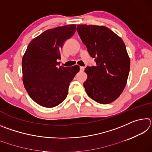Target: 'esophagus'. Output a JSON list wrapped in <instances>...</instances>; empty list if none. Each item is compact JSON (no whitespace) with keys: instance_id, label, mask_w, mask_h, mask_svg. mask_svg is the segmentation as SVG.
<instances>
[{"instance_id":"obj_1","label":"esophagus","mask_w":152,"mask_h":152,"mask_svg":"<svg viewBox=\"0 0 152 152\" xmlns=\"http://www.w3.org/2000/svg\"><path fill=\"white\" fill-rule=\"evenodd\" d=\"M80 71H84V67L80 66Z\"/></svg>"}]
</instances>
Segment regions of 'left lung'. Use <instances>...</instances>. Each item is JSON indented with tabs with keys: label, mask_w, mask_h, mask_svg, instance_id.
<instances>
[{
	"label": "left lung",
	"mask_w": 152,
	"mask_h": 152,
	"mask_svg": "<svg viewBox=\"0 0 152 152\" xmlns=\"http://www.w3.org/2000/svg\"><path fill=\"white\" fill-rule=\"evenodd\" d=\"M76 29L96 64L85 68L86 93L99 103H110L123 92L129 73L130 58L125 43L107 27L78 25Z\"/></svg>",
	"instance_id": "obj_1"
}]
</instances>
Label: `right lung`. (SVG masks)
<instances>
[{
  "label": "right lung",
  "instance_id": "add662e5",
  "mask_svg": "<svg viewBox=\"0 0 152 152\" xmlns=\"http://www.w3.org/2000/svg\"><path fill=\"white\" fill-rule=\"evenodd\" d=\"M76 25L48 29L32 39L22 58L23 82L28 94L43 107L58 106L66 99L70 83L80 70L58 65L64 42L76 31Z\"/></svg>",
  "mask_w": 152,
  "mask_h": 152
}]
</instances>
